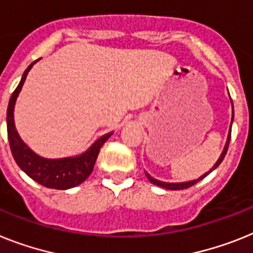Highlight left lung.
<instances>
[{"mask_svg": "<svg viewBox=\"0 0 253 253\" xmlns=\"http://www.w3.org/2000/svg\"><path fill=\"white\" fill-rule=\"evenodd\" d=\"M231 104H233V103H231ZM233 117H234V112H233ZM233 117H231V122H233ZM230 136H231V125H230V131H229V135H228V140H226V144H225V148H224V150H222L221 156H220V158L217 159V162H216L215 165H213V167H212V169H210L209 172H206L205 175L201 176L199 179L192 180V181H185V182H163V181H159V180H156V179H154V177H152V176L148 175V173L145 172L146 173V177H148V179L150 180V182H152V184H154V185H158V186H161V188H165V189H169V190H180V189L190 188V186H193V185H194V184H197V182H198L199 180L205 179L206 176L209 175L210 172H212L213 169H217L218 165H220V163L222 162V159L225 158V154H226V152H228L229 141H230Z\"/></svg>", "mask_w": 253, "mask_h": 253, "instance_id": "1", "label": "left lung"}]
</instances>
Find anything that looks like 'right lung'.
<instances>
[{
  "label": "right lung",
  "mask_w": 253,
  "mask_h": 253,
  "mask_svg": "<svg viewBox=\"0 0 253 253\" xmlns=\"http://www.w3.org/2000/svg\"><path fill=\"white\" fill-rule=\"evenodd\" d=\"M35 63L36 61H33L25 69L22 80L8 101L6 121H7V137L8 143H10V149H11L12 157H14L16 165L38 184H41L46 188L59 189V190L74 188V186L80 185L81 182H84L92 172L100 148L112 136L113 132L107 133L100 139H97L86 152L77 157L48 159L40 157L33 150L29 149V146L20 139L18 131L15 128L14 108L16 97L22 90L25 78Z\"/></svg>",
  "instance_id": "right-lung-1"
}]
</instances>
